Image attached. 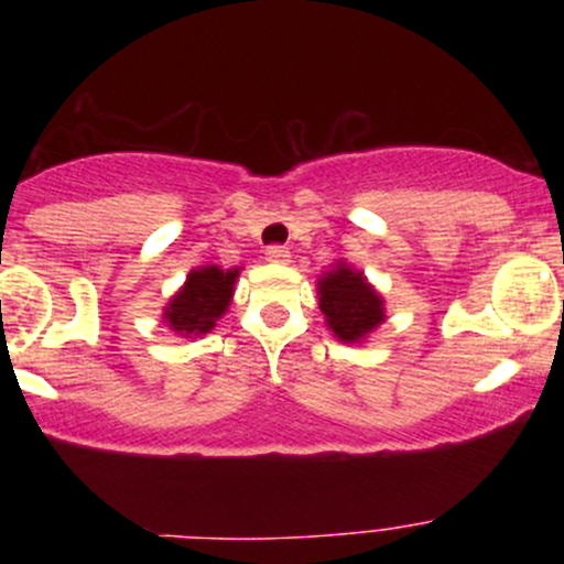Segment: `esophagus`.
<instances>
[{"label": "esophagus", "mask_w": 564, "mask_h": 564, "mask_svg": "<svg viewBox=\"0 0 564 564\" xmlns=\"http://www.w3.org/2000/svg\"><path fill=\"white\" fill-rule=\"evenodd\" d=\"M264 260L273 262V264H289L291 262V251L283 249V246H270V249L264 251Z\"/></svg>", "instance_id": "34e87169"}]
</instances>
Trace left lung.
I'll return each instance as SVG.
<instances>
[{"label": "left lung", "instance_id": "obj_1", "mask_svg": "<svg viewBox=\"0 0 564 564\" xmlns=\"http://www.w3.org/2000/svg\"><path fill=\"white\" fill-rule=\"evenodd\" d=\"M318 307L341 345H364L387 321L384 296L373 289L364 270L339 260L318 278Z\"/></svg>", "mask_w": 564, "mask_h": 564}]
</instances>
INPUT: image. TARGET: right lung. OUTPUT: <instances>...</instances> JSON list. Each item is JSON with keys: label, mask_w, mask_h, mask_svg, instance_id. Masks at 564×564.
Instances as JSON below:
<instances>
[{"label": "right lung", "mask_w": 564, "mask_h": 564, "mask_svg": "<svg viewBox=\"0 0 564 564\" xmlns=\"http://www.w3.org/2000/svg\"><path fill=\"white\" fill-rule=\"evenodd\" d=\"M241 268L223 270L219 264H200L185 275V283L166 302L164 318L166 328L183 339H198L217 326V321L228 313L236 281Z\"/></svg>", "instance_id": "right-lung-1"}]
</instances>
